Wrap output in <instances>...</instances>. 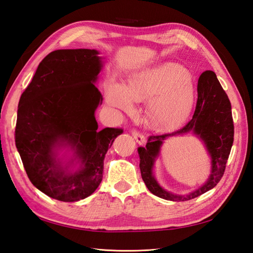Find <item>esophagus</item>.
I'll list each match as a JSON object with an SVG mask.
<instances>
[{
    "instance_id": "esophagus-1",
    "label": "esophagus",
    "mask_w": 253,
    "mask_h": 253,
    "mask_svg": "<svg viewBox=\"0 0 253 253\" xmlns=\"http://www.w3.org/2000/svg\"><path fill=\"white\" fill-rule=\"evenodd\" d=\"M132 136L134 137L135 140L137 141V143H139V144L145 143L144 136L141 133H139L138 131H136V129H133V131H132Z\"/></svg>"
}]
</instances>
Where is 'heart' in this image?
Segmentation results:
<instances>
[{
    "instance_id": "b5f03b06",
    "label": "heart",
    "mask_w": 253,
    "mask_h": 253,
    "mask_svg": "<svg viewBox=\"0 0 253 253\" xmlns=\"http://www.w3.org/2000/svg\"><path fill=\"white\" fill-rule=\"evenodd\" d=\"M105 97L113 108L127 113L133 110L132 100L151 101L145 118L152 127L163 129L179 124L188 116L194 91L186 68L168 62L134 74L126 87L111 83Z\"/></svg>"
}]
</instances>
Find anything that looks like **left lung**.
<instances>
[{
  "instance_id": "left-lung-1",
  "label": "left lung",
  "mask_w": 253,
  "mask_h": 253,
  "mask_svg": "<svg viewBox=\"0 0 253 253\" xmlns=\"http://www.w3.org/2000/svg\"><path fill=\"white\" fill-rule=\"evenodd\" d=\"M193 132L205 142L211 156L212 170L205 185L187 196L168 193L156 181L152 175V167L163 140L169 136ZM234 126L231 103L221 87L216 75L206 71L198 79L197 102L192 119L172 133L152 135L145 147L138 148L141 177L150 192L167 201L185 202L200 196L215 187L221 179L233 143Z\"/></svg>"
}]
</instances>
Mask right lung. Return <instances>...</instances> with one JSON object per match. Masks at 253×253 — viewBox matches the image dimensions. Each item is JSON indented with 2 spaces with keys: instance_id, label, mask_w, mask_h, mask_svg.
Wrapping results in <instances>:
<instances>
[{
  "instance_id": "right-lung-1",
  "label": "right lung",
  "mask_w": 253,
  "mask_h": 253,
  "mask_svg": "<svg viewBox=\"0 0 253 253\" xmlns=\"http://www.w3.org/2000/svg\"><path fill=\"white\" fill-rule=\"evenodd\" d=\"M95 49H58L38 66L21 95L14 131L16 147L29 180L61 202H77L95 192L102 180L103 160L121 128L97 131L95 111L102 96L94 82L102 67ZM74 151L63 167L56 150ZM80 167H69L74 160Z\"/></svg>"
}]
</instances>
